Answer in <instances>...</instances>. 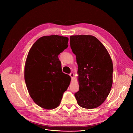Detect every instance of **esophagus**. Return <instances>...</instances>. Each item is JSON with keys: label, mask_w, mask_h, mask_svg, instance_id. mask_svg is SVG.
Returning <instances> with one entry per match:
<instances>
[{"label": "esophagus", "mask_w": 133, "mask_h": 133, "mask_svg": "<svg viewBox=\"0 0 133 133\" xmlns=\"http://www.w3.org/2000/svg\"><path fill=\"white\" fill-rule=\"evenodd\" d=\"M69 75H70V77L71 78V79L73 80V78H74V74L73 73H70V74H69Z\"/></svg>", "instance_id": "obj_1"}]
</instances>
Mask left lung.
<instances>
[{"label": "left lung", "instance_id": "obj_1", "mask_svg": "<svg viewBox=\"0 0 133 133\" xmlns=\"http://www.w3.org/2000/svg\"><path fill=\"white\" fill-rule=\"evenodd\" d=\"M70 45L78 65L79 91L74 96L84 108H97L105 101L112 84L113 65L106 48L92 35H72Z\"/></svg>", "mask_w": 133, "mask_h": 133}]
</instances>
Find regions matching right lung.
Masks as SVG:
<instances>
[{
  "instance_id": "add662e5",
  "label": "right lung",
  "mask_w": 133,
  "mask_h": 133,
  "mask_svg": "<svg viewBox=\"0 0 133 133\" xmlns=\"http://www.w3.org/2000/svg\"><path fill=\"white\" fill-rule=\"evenodd\" d=\"M69 39L57 35L40 38L31 46L25 65L24 78L34 102L44 109L57 108L69 87L70 76L62 72L58 55Z\"/></svg>"
}]
</instances>
